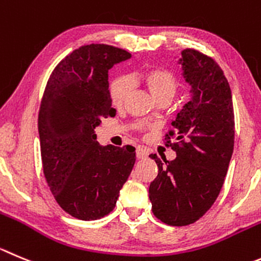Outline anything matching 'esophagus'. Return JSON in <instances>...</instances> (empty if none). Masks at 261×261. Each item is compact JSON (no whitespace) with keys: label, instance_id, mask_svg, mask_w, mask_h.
<instances>
[{"label":"esophagus","instance_id":"1","mask_svg":"<svg viewBox=\"0 0 261 261\" xmlns=\"http://www.w3.org/2000/svg\"><path fill=\"white\" fill-rule=\"evenodd\" d=\"M148 149L147 148H143V147H138L136 148V157L139 158V160H144V158L148 157Z\"/></svg>","mask_w":261,"mask_h":261}]
</instances>
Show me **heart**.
<instances>
[{"label": "heart", "instance_id": "1", "mask_svg": "<svg viewBox=\"0 0 261 261\" xmlns=\"http://www.w3.org/2000/svg\"><path fill=\"white\" fill-rule=\"evenodd\" d=\"M140 80L148 91L150 92L153 99L162 96L171 97L176 92V80L166 69H149L140 74ZM131 84L130 80L125 75H119L112 81L111 84V99L114 106H121L126 100L128 92H130Z\"/></svg>", "mask_w": 261, "mask_h": 261}]
</instances>
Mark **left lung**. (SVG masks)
Instances as JSON below:
<instances>
[{"instance_id":"8db88e82","label":"left lung","mask_w":261,"mask_h":261,"mask_svg":"<svg viewBox=\"0 0 261 261\" xmlns=\"http://www.w3.org/2000/svg\"><path fill=\"white\" fill-rule=\"evenodd\" d=\"M177 64L191 99L171 122L176 158L149 155L158 166L149 199L155 218L182 226L202 218L220 193L234 147V113L229 84L215 60L186 48Z\"/></svg>"}]
</instances>
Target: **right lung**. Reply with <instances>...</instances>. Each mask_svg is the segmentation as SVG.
<instances>
[{
  "instance_id": "add662e5",
  "label": "right lung",
  "mask_w": 261,
  "mask_h": 261,
  "mask_svg": "<svg viewBox=\"0 0 261 261\" xmlns=\"http://www.w3.org/2000/svg\"><path fill=\"white\" fill-rule=\"evenodd\" d=\"M122 48L81 46L51 73L38 114L43 174L60 207L80 220H96L116 206L131 174L135 148L100 145L95 128L116 116L108 70L130 59Z\"/></svg>"
}]
</instances>
